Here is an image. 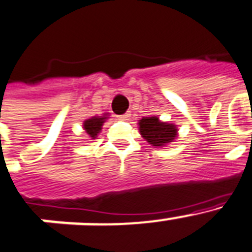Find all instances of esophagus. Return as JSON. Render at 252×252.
<instances>
[{"label": "esophagus", "mask_w": 252, "mask_h": 252, "mask_svg": "<svg viewBox=\"0 0 252 252\" xmlns=\"http://www.w3.org/2000/svg\"><path fill=\"white\" fill-rule=\"evenodd\" d=\"M129 115L130 114H128V113H126V114H123V115H119V119H121V121H128V118H129Z\"/></svg>", "instance_id": "34e87169"}]
</instances>
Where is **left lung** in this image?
<instances>
[{"instance_id": "left-lung-1", "label": "left lung", "mask_w": 252, "mask_h": 252, "mask_svg": "<svg viewBox=\"0 0 252 252\" xmlns=\"http://www.w3.org/2000/svg\"><path fill=\"white\" fill-rule=\"evenodd\" d=\"M139 131L142 137L154 147H163L173 142L177 137V126L160 122L156 115L144 117L139 121Z\"/></svg>"}]
</instances>
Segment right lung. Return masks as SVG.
<instances>
[{
  "instance_id": "obj_1",
  "label": "right lung",
  "mask_w": 252,
  "mask_h": 252,
  "mask_svg": "<svg viewBox=\"0 0 252 252\" xmlns=\"http://www.w3.org/2000/svg\"><path fill=\"white\" fill-rule=\"evenodd\" d=\"M108 119V114H103L101 117H92L87 121H84L83 126L85 129V131L88 133L92 139H95V138L98 137V134L100 133L101 130V126H103L104 122Z\"/></svg>"
}]
</instances>
